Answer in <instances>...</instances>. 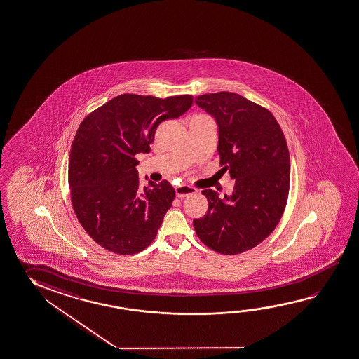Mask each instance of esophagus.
I'll list each match as a JSON object with an SVG mask.
<instances>
[{"mask_svg": "<svg viewBox=\"0 0 359 359\" xmlns=\"http://www.w3.org/2000/svg\"><path fill=\"white\" fill-rule=\"evenodd\" d=\"M197 192V189L194 187H189V186H178L176 187V194L177 197H180V198H183V197H186L188 194H194Z\"/></svg>", "mask_w": 359, "mask_h": 359, "instance_id": "1", "label": "esophagus"}]
</instances>
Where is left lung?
Instances as JSON below:
<instances>
[{"instance_id":"1","label":"left lung","mask_w":359,"mask_h":359,"mask_svg":"<svg viewBox=\"0 0 359 359\" xmlns=\"http://www.w3.org/2000/svg\"><path fill=\"white\" fill-rule=\"evenodd\" d=\"M196 103L216 120L221 171L236 183L223 198L202 191L208 210L194 219V231L211 250L238 255L267 238L285 212L290 175L285 135L267 109L233 92L202 95Z\"/></svg>"}]
</instances>
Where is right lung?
<instances>
[{
    "mask_svg": "<svg viewBox=\"0 0 359 359\" xmlns=\"http://www.w3.org/2000/svg\"><path fill=\"white\" fill-rule=\"evenodd\" d=\"M192 103L191 95L125 93L81 122L69 154L71 201L81 226L104 250L135 255L152 243L176 192L165 180L141 187L136 154H148L161 122Z\"/></svg>",
    "mask_w": 359,
    "mask_h": 359,
    "instance_id": "right-lung-1",
    "label": "right lung"
}]
</instances>
